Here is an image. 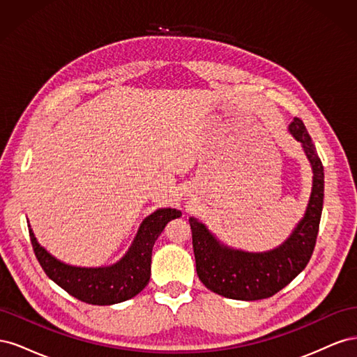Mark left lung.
<instances>
[{
    "mask_svg": "<svg viewBox=\"0 0 357 357\" xmlns=\"http://www.w3.org/2000/svg\"><path fill=\"white\" fill-rule=\"evenodd\" d=\"M289 131L302 143L312 167V192L304 219L275 250L245 253L219 244L202 223L189 219L197 273L205 287L225 298L257 301L286 287L310 262L314 252L325 192L321 160L304 122L295 117Z\"/></svg>",
    "mask_w": 357,
    "mask_h": 357,
    "instance_id": "1",
    "label": "left lung"
}]
</instances>
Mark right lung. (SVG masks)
<instances>
[{
	"label": "right lung",
	"instance_id": "right-lung-1",
	"mask_svg": "<svg viewBox=\"0 0 357 357\" xmlns=\"http://www.w3.org/2000/svg\"><path fill=\"white\" fill-rule=\"evenodd\" d=\"M180 215L181 211L176 208H160L150 214L139 226L128 253L117 264L105 268L66 265L37 243L31 228L29 238L43 271L67 294L86 304L112 305L134 298L147 286L153 244L167 223Z\"/></svg>",
	"mask_w": 357,
	"mask_h": 357
}]
</instances>
